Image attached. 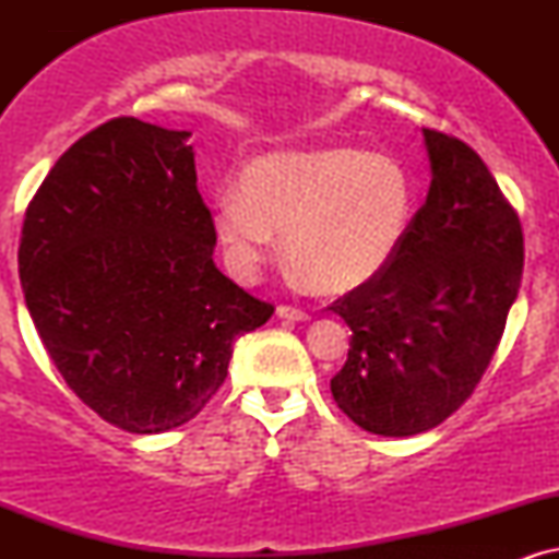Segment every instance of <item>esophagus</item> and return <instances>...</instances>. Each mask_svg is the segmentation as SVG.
Segmentation results:
<instances>
[{
	"mask_svg": "<svg viewBox=\"0 0 559 559\" xmlns=\"http://www.w3.org/2000/svg\"><path fill=\"white\" fill-rule=\"evenodd\" d=\"M275 316L281 320H294V323H305V320H310L305 310H299V307H288V305H281L278 310H275Z\"/></svg>",
	"mask_w": 559,
	"mask_h": 559,
	"instance_id": "34e87169",
	"label": "esophagus"
}]
</instances>
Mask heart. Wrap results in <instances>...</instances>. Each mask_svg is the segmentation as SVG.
Listing matches in <instances>:
<instances>
[{"instance_id": "b5f03b06", "label": "heart", "mask_w": 559, "mask_h": 559, "mask_svg": "<svg viewBox=\"0 0 559 559\" xmlns=\"http://www.w3.org/2000/svg\"><path fill=\"white\" fill-rule=\"evenodd\" d=\"M241 194L226 191L213 228L228 265L254 275L281 254L307 288L349 294L373 284L402 252L418 189L400 159L357 146L267 152L241 173Z\"/></svg>"}]
</instances>
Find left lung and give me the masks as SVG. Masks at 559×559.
<instances>
[{"instance_id":"1","label":"left lung","mask_w":559,"mask_h":559,"mask_svg":"<svg viewBox=\"0 0 559 559\" xmlns=\"http://www.w3.org/2000/svg\"><path fill=\"white\" fill-rule=\"evenodd\" d=\"M423 144L431 186L402 252L331 307L352 329L331 394L378 436L436 428L473 394L523 275L521 221L484 159L431 128Z\"/></svg>"}]
</instances>
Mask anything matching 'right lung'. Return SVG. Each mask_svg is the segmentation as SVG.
<instances>
[{
  "label": "right lung",
  "instance_id": "add662e5",
  "mask_svg": "<svg viewBox=\"0 0 559 559\" xmlns=\"http://www.w3.org/2000/svg\"><path fill=\"white\" fill-rule=\"evenodd\" d=\"M189 136L115 118L57 159L25 210L17 271L41 344L128 433L194 418L236 338L273 316L217 271Z\"/></svg>",
  "mask_w": 559,
  "mask_h": 559
}]
</instances>
